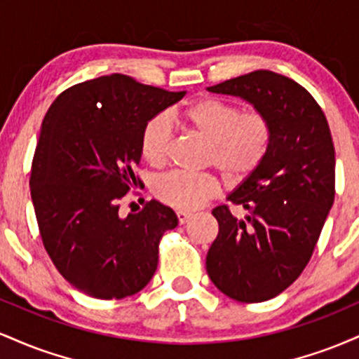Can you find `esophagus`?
Instances as JSON below:
<instances>
[{
    "instance_id": "obj_1",
    "label": "esophagus",
    "mask_w": 359,
    "mask_h": 359,
    "mask_svg": "<svg viewBox=\"0 0 359 359\" xmlns=\"http://www.w3.org/2000/svg\"><path fill=\"white\" fill-rule=\"evenodd\" d=\"M192 217L191 212H185V211H177V219H179V224H185L189 219Z\"/></svg>"
}]
</instances>
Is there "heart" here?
<instances>
[{"mask_svg":"<svg viewBox=\"0 0 359 359\" xmlns=\"http://www.w3.org/2000/svg\"><path fill=\"white\" fill-rule=\"evenodd\" d=\"M184 123L211 143L209 165H214L229 184H240L257 172L269 155L273 126L263 111H243L233 102L204 97L189 104ZM174 143V126L163 114L145 123L140 137V151L151 167H163ZM219 192V182L209 174L168 172L154 182L160 203L180 211H192Z\"/></svg>","mask_w":359,"mask_h":359,"instance_id":"1","label":"heart"}]
</instances>
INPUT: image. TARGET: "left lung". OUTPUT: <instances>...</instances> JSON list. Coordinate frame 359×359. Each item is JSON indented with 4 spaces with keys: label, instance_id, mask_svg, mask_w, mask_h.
Listing matches in <instances>:
<instances>
[{
    "label": "left lung",
    "instance_id": "left-lung-1",
    "mask_svg": "<svg viewBox=\"0 0 359 359\" xmlns=\"http://www.w3.org/2000/svg\"><path fill=\"white\" fill-rule=\"evenodd\" d=\"M250 101L270 118L273 140L266 158L212 209L219 233L205 257L209 278L238 302L277 297L302 273L336 194V158L327 119L299 82L255 71L208 88Z\"/></svg>",
    "mask_w": 359,
    "mask_h": 359
}]
</instances>
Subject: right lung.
Wrapping results in <instances>:
<instances>
[{
  "mask_svg": "<svg viewBox=\"0 0 359 359\" xmlns=\"http://www.w3.org/2000/svg\"><path fill=\"white\" fill-rule=\"evenodd\" d=\"M184 94L111 74L65 89L45 114L30 172L36 222L55 269L89 297H130L154 277L179 219L156 201L121 217L119 201L142 184L145 123Z\"/></svg>",
  "mask_w": 359,
  "mask_h": 359,
  "instance_id": "1",
  "label": "right lung"
}]
</instances>
